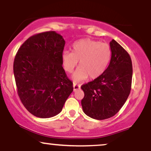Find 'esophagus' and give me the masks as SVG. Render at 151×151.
<instances>
[{"mask_svg":"<svg viewBox=\"0 0 151 151\" xmlns=\"http://www.w3.org/2000/svg\"><path fill=\"white\" fill-rule=\"evenodd\" d=\"M73 88H74V91H77L78 89H79L81 88L80 84H78L77 83H74L73 84Z\"/></svg>","mask_w":151,"mask_h":151,"instance_id":"obj_1","label":"esophagus"}]
</instances>
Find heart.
Instances as JSON below:
<instances>
[{
	"label": "heart",
	"instance_id": "heart-1",
	"mask_svg": "<svg viewBox=\"0 0 151 151\" xmlns=\"http://www.w3.org/2000/svg\"><path fill=\"white\" fill-rule=\"evenodd\" d=\"M111 58V50L107 43L84 38L76 41L72 46V52L62 54V67L65 72L71 73L77 67L72 79L74 81L85 80L89 76L96 79L104 73Z\"/></svg>",
	"mask_w": 151,
	"mask_h": 151
}]
</instances>
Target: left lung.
I'll return each mask as SVG.
<instances>
[{"mask_svg":"<svg viewBox=\"0 0 151 151\" xmlns=\"http://www.w3.org/2000/svg\"><path fill=\"white\" fill-rule=\"evenodd\" d=\"M111 58L104 73L81 86L84 92L81 106L84 114L97 120L114 116L129 96L132 82V62L116 41L110 42Z\"/></svg>","mask_w":151,"mask_h":151,"instance_id":"left-lung-1","label":"left lung"}]
</instances>
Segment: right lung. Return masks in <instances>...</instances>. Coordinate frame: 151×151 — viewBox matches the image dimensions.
Masks as SVG:
<instances>
[{
    "mask_svg": "<svg viewBox=\"0 0 151 151\" xmlns=\"http://www.w3.org/2000/svg\"><path fill=\"white\" fill-rule=\"evenodd\" d=\"M65 41L55 31L31 36L19 48L13 62L18 94L32 115L46 119L62 110L73 83L62 67Z\"/></svg>",
    "mask_w": 151,
    "mask_h": 151,
    "instance_id": "1",
    "label": "right lung"
}]
</instances>
